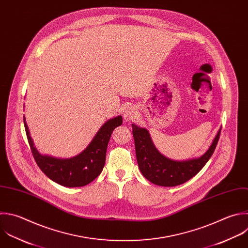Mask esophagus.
Wrapping results in <instances>:
<instances>
[{
	"mask_svg": "<svg viewBox=\"0 0 248 248\" xmlns=\"http://www.w3.org/2000/svg\"><path fill=\"white\" fill-rule=\"evenodd\" d=\"M136 115H137V110H136V108L134 107H129L124 111V118L127 121H131V120L135 119Z\"/></svg>",
	"mask_w": 248,
	"mask_h": 248,
	"instance_id": "esophagus-1",
	"label": "esophagus"
}]
</instances>
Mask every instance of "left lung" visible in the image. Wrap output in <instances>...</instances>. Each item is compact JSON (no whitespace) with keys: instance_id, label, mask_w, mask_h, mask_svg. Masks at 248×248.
<instances>
[{"instance_id":"1","label":"left lung","mask_w":248,"mask_h":248,"mask_svg":"<svg viewBox=\"0 0 248 248\" xmlns=\"http://www.w3.org/2000/svg\"><path fill=\"white\" fill-rule=\"evenodd\" d=\"M139 168L150 182L166 187L180 185L195 176L206 164L217 145L221 129L208 150L200 158L187 161H173L163 156L154 146L144 128L132 124Z\"/></svg>"}]
</instances>
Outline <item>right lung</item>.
Here are the masks:
<instances>
[{
    "label": "right lung",
    "mask_w": 248,
    "mask_h": 248,
    "mask_svg": "<svg viewBox=\"0 0 248 248\" xmlns=\"http://www.w3.org/2000/svg\"><path fill=\"white\" fill-rule=\"evenodd\" d=\"M23 119L28 142L36 163L47 177L66 187L87 185L102 172L111 133L122 124L121 116L108 120L101 127L93 140L80 154L71 159H58L41 155L37 151L29 135L25 117Z\"/></svg>",
    "instance_id": "add662e5"
}]
</instances>
